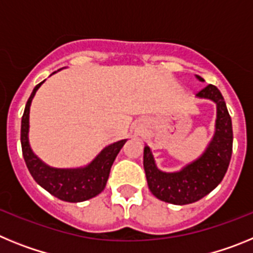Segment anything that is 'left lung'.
Here are the masks:
<instances>
[{"mask_svg":"<svg viewBox=\"0 0 253 253\" xmlns=\"http://www.w3.org/2000/svg\"><path fill=\"white\" fill-rule=\"evenodd\" d=\"M199 81H204L196 76ZM199 99H207L216 105L215 130L204 153L180 171H161L156 165L148 146H144L143 166L151 193L162 202L175 205L195 203L213 191L224 177L232 157L233 130L227 105L220 91L213 84L196 93Z\"/></svg>","mask_w":253,"mask_h":253,"instance_id":"8db88e82","label":"left lung"}]
</instances>
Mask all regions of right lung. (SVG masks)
I'll use <instances>...</instances> for the list:
<instances>
[{
  "label": "right lung",
  "instance_id": "add662e5",
  "mask_svg": "<svg viewBox=\"0 0 253 253\" xmlns=\"http://www.w3.org/2000/svg\"><path fill=\"white\" fill-rule=\"evenodd\" d=\"M55 73V72H54ZM40 82L31 92L21 119V148L29 172L40 186L55 198L68 203H81L95 198L105 189L116 156L123 148L126 139L109 144L100 152L88 165L77 169H57L48 166L33 152L29 143V114L30 105Z\"/></svg>",
  "mask_w": 253,
  "mask_h": 253
}]
</instances>
